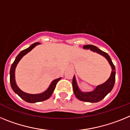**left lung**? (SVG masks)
Listing matches in <instances>:
<instances>
[{"label":"left lung","mask_w":130,"mask_h":130,"mask_svg":"<svg viewBox=\"0 0 130 130\" xmlns=\"http://www.w3.org/2000/svg\"><path fill=\"white\" fill-rule=\"evenodd\" d=\"M83 49H90L93 52H96L100 55H102L105 57L107 61L109 63L112 71H111V75L109 78L105 81L104 83L96 87L94 90L92 92H82L80 90L77 83L75 75L73 76V81H72V85H73V92L78 100L83 101V102H90V103H96L104 99V98L111 91L113 87H114L115 82V67L112 63L111 58L107 53L102 51L97 47L92 45H85L83 46Z\"/></svg>","instance_id":"left-lung-1"}]
</instances>
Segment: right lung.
<instances>
[{"label":"right lung","instance_id":"1","mask_svg":"<svg viewBox=\"0 0 130 130\" xmlns=\"http://www.w3.org/2000/svg\"><path fill=\"white\" fill-rule=\"evenodd\" d=\"M39 44H40L39 42H36V43H33L32 45H31L30 46L27 48V49H25L23 50L22 51H21L19 53V55L16 57L14 62H13V64H11V68H10V80L11 88L13 89L14 92L17 94L19 97L21 98L25 102H28V103H36V102H42V101L46 100L48 98H49L51 97V95H52L54 90H55L56 85H57V83L61 79V77H60L53 80L45 91L42 93H40V94H28V93L22 91L18 87L15 83V71L16 66L18 65L19 60L22 58V57H23V56H25L26 54L30 52L33 48H34L36 45Z\"/></svg>","mask_w":130,"mask_h":130}]
</instances>
